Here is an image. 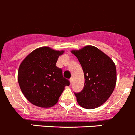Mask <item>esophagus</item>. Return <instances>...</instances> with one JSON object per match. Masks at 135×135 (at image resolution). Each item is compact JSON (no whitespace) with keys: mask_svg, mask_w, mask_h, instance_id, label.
Instances as JSON below:
<instances>
[{"mask_svg":"<svg viewBox=\"0 0 135 135\" xmlns=\"http://www.w3.org/2000/svg\"><path fill=\"white\" fill-rule=\"evenodd\" d=\"M69 81H70V83H71V84H72V82H73V78H72V77H71V79H69Z\"/></svg>","mask_w":135,"mask_h":135,"instance_id":"1","label":"esophagus"}]
</instances>
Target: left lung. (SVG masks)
Masks as SVG:
<instances>
[{
    "mask_svg": "<svg viewBox=\"0 0 135 135\" xmlns=\"http://www.w3.org/2000/svg\"><path fill=\"white\" fill-rule=\"evenodd\" d=\"M71 53L80 62L85 78L84 89L75 93L77 103L88 109L97 108L108 100L115 87V64L107 55L92 45L72 50Z\"/></svg>",
    "mask_w": 135,
    "mask_h": 135,
    "instance_id": "obj_1",
    "label": "left lung"
}]
</instances>
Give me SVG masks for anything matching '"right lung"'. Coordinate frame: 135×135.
<instances>
[{
	"label": "right lung",
	"mask_w": 135,
	"mask_h": 135,
	"mask_svg": "<svg viewBox=\"0 0 135 135\" xmlns=\"http://www.w3.org/2000/svg\"><path fill=\"white\" fill-rule=\"evenodd\" d=\"M64 51L49 47L37 48L24 59L19 66L17 80L22 93L32 105L48 108L56 105L65 86L70 83L56 66Z\"/></svg>",
	"instance_id": "add662e5"
}]
</instances>
